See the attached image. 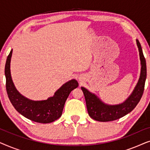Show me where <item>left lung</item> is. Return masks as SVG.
I'll list each match as a JSON object with an SVG mask.
<instances>
[{
	"label": "left lung",
	"mask_w": 150,
	"mask_h": 150,
	"mask_svg": "<svg viewBox=\"0 0 150 150\" xmlns=\"http://www.w3.org/2000/svg\"><path fill=\"white\" fill-rule=\"evenodd\" d=\"M136 41L141 60V74L134 89L126 101L116 105H108L102 102L95 94L89 92L85 87H81L85 96L88 113L93 120L103 122L118 120L132 111L140 101L144 91L147 67L142 48L139 40Z\"/></svg>",
	"instance_id": "obj_1"
}]
</instances>
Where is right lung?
<instances>
[{"label": "right lung", "mask_w": 150, "mask_h": 150, "mask_svg": "<svg viewBox=\"0 0 150 150\" xmlns=\"http://www.w3.org/2000/svg\"><path fill=\"white\" fill-rule=\"evenodd\" d=\"M12 50L8 55L5 67L6 89L9 99L17 111L28 120L42 124H48L58 120L62 115L65 101L70 92L79 87V83L72 79L63 85L52 97L46 100L34 101L21 95L12 81L10 62Z\"/></svg>", "instance_id": "add662e5"}]
</instances>
